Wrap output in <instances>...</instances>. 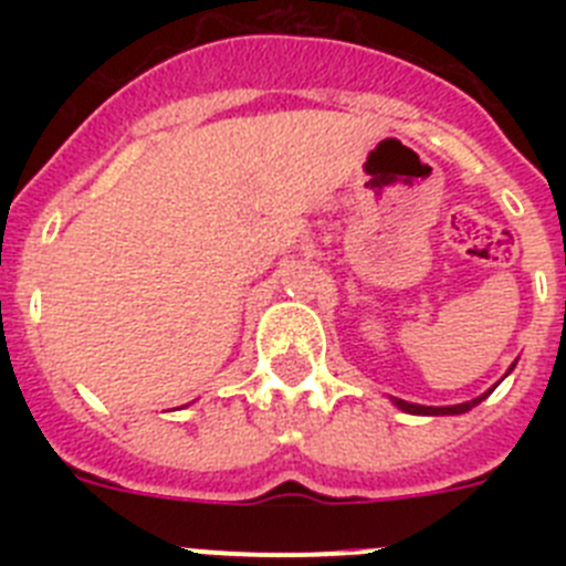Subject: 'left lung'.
<instances>
[{
    "instance_id": "1",
    "label": "left lung",
    "mask_w": 566,
    "mask_h": 566,
    "mask_svg": "<svg viewBox=\"0 0 566 566\" xmlns=\"http://www.w3.org/2000/svg\"><path fill=\"white\" fill-rule=\"evenodd\" d=\"M488 394H482V397L470 399V402H462V405H448V408H424V405L402 402V399H397V405H399V408H402V411H408V413H428V417H431V413H433V417H439V413H464V411H470V408L482 402V399L488 397Z\"/></svg>"
}]
</instances>
